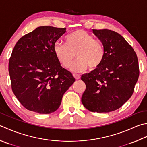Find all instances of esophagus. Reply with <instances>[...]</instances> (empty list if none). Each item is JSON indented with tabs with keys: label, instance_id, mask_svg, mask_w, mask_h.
I'll list each match as a JSON object with an SVG mask.
<instances>
[{
	"label": "esophagus",
	"instance_id": "obj_1",
	"mask_svg": "<svg viewBox=\"0 0 147 147\" xmlns=\"http://www.w3.org/2000/svg\"><path fill=\"white\" fill-rule=\"evenodd\" d=\"M73 76L74 77V78L76 80H79L80 79V78H81V76L79 75V74H73Z\"/></svg>",
	"mask_w": 147,
	"mask_h": 147
}]
</instances>
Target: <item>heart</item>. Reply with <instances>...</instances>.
I'll use <instances>...</instances> for the list:
<instances>
[{"instance_id":"obj_1","label":"heart","mask_w":147,"mask_h":147,"mask_svg":"<svg viewBox=\"0 0 147 147\" xmlns=\"http://www.w3.org/2000/svg\"><path fill=\"white\" fill-rule=\"evenodd\" d=\"M53 51L60 64L68 67L76 55L77 59L70 66V71L82 72L89 67H99L105 57L104 46L83 30H77L65 37V44L57 42ZM76 55H74V54Z\"/></svg>"}]
</instances>
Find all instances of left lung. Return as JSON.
I'll return each mask as SVG.
<instances>
[{"instance_id":"8db88e82","label":"left lung","mask_w":147,"mask_h":147,"mask_svg":"<svg viewBox=\"0 0 147 147\" xmlns=\"http://www.w3.org/2000/svg\"><path fill=\"white\" fill-rule=\"evenodd\" d=\"M104 46L105 57L96 69L81 77L86 89L82 102L88 110L108 113L130 99L139 77L138 60L131 46L116 32L92 29Z\"/></svg>"}]
</instances>
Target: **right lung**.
Instances as JSON below:
<instances>
[{"mask_svg": "<svg viewBox=\"0 0 147 147\" xmlns=\"http://www.w3.org/2000/svg\"><path fill=\"white\" fill-rule=\"evenodd\" d=\"M65 28L42 26L21 37L9 62L14 96L28 110L41 114L55 111L62 97L75 82L60 65L53 51Z\"/></svg>", "mask_w": 147, "mask_h": 147, "instance_id": "obj_1", "label": "right lung"}]
</instances>
